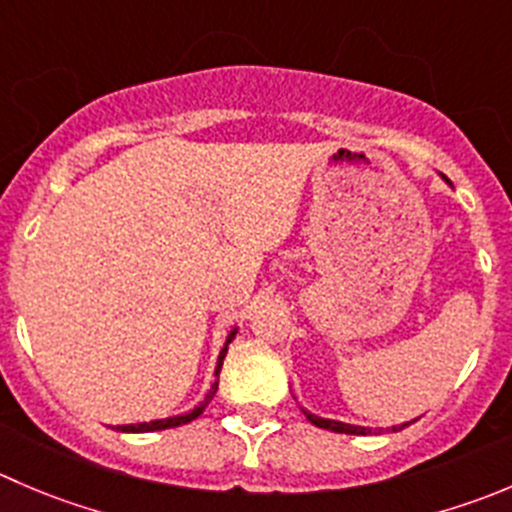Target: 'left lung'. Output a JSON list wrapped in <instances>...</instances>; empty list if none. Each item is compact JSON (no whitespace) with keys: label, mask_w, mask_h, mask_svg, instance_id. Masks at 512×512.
Listing matches in <instances>:
<instances>
[{"label":"left lung","mask_w":512,"mask_h":512,"mask_svg":"<svg viewBox=\"0 0 512 512\" xmlns=\"http://www.w3.org/2000/svg\"><path fill=\"white\" fill-rule=\"evenodd\" d=\"M302 413H305V418L310 420L312 425H317V428H322V430H332V433H345V435H372V433H377V435H380V433H382V428H380V430H372V428H360V425H347V423H337V420L317 418V415L307 413V410H302ZM410 423H415V420H410ZM410 423H403V425H393V428H388V430H393V433H398V430L408 428Z\"/></svg>","instance_id":"left-lung-1"}]
</instances>
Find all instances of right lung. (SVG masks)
I'll return each instance as SVG.
<instances>
[{
  "mask_svg": "<svg viewBox=\"0 0 512 512\" xmlns=\"http://www.w3.org/2000/svg\"><path fill=\"white\" fill-rule=\"evenodd\" d=\"M235 335H237V327H235V330L230 332V335H227V342H225V347H222L220 357H217V367H215V375H217V377H220V370H222V360H225V355H227V345H230V342L235 340ZM215 393H217V380H215V385H212V388H210V393L205 395V400H202V403L197 405V408H192L190 413H185V415H172V418H165V420H150V423H137V425H117V430H119V433H152V430L180 428V425H187V423H190V420L200 418V415H202V410L207 408V403H210V400L215 398Z\"/></svg>",
  "mask_w": 512,
  "mask_h": 512,
  "instance_id": "1",
  "label": "right lung"
}]
</instances>
